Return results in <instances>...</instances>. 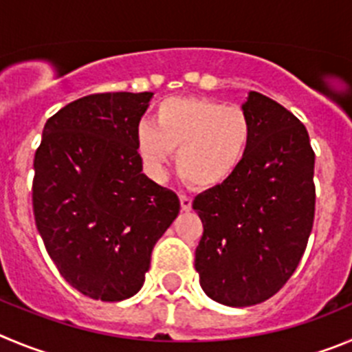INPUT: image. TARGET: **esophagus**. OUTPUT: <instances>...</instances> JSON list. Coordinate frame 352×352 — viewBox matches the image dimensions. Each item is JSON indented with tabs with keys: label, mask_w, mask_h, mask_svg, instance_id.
<instances>
[{
	"label": "esophagus",
	"mask_w": 352,
	"mask_h": 352,
	"mask_svg": "<svg viewBox=\"0 0 352 352\" xmlns=\"http://www.w3.org/2000/svg\"><path fill=\"white\" fill-rule=\"evenodd\" d=\"M192 205V198L189 195H180V207L182 210H191Z\"/></svg>",
	"instance_id": "obj_1"
}]
</instances>
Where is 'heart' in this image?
Wrapping results in <instances>:
<instances>
[{
  "mask_svg": "<svg viewBox=\"0 0 352 352\" xmlns=\"http://www.w3.org/2000/svg\"><path fill=\"white\" fill-rule=\"evenodd\" d=\"M254 137L249 113L239 105L195 96L166 98L151 122L135 133L137 153L154 179L164 175L177 151V172L196 188H217L236 175Z\"/></svg>",
  "mask_w": 352,
  "mask_h": 352,
  "instance_id": "b5f03b06",
  "label": "heart"
}]
</instances>
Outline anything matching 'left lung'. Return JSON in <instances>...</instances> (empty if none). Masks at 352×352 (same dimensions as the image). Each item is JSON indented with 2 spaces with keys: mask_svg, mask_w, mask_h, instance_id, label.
<instances>
[{
  "mask_svg": "<svg viewBox=\"0 0 352 352\" xmlns=\"http://www.w3.org/2000/svg\"><path fill=\"white\" fill-rule=\"evenodd\" d=\"M254 128L236 175L198 195L199 286L215 302L249 307L274 296L298 267L314 224V160L305 126L251 91L242 105Z\"/></svg>",
  "mask_w": 352,
  "mask_h": 352,
  "instance_id": "left-lung-1",
  "label": "left lung"
}]
</instances>
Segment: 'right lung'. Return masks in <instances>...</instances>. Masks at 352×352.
Here are the masks:
<instances>
[{
	"label": "right lung",
	"mask_w": 352,
	"mask_h": 352,
	"mask_svg": "<svg viewBox=\"0 0 352 352\" xmlns=\"http://www.w3.org/2000/svg\"><path fill=\"white\" fill-rule=\"evenodd\" d=\"M153 93H101L54 113L34 154L33 212L50 259L93 300L137 294L179 196L142 173L135 133Z\"/></svg>",
	"instance_id": "add662e5"
}]
</instances>
